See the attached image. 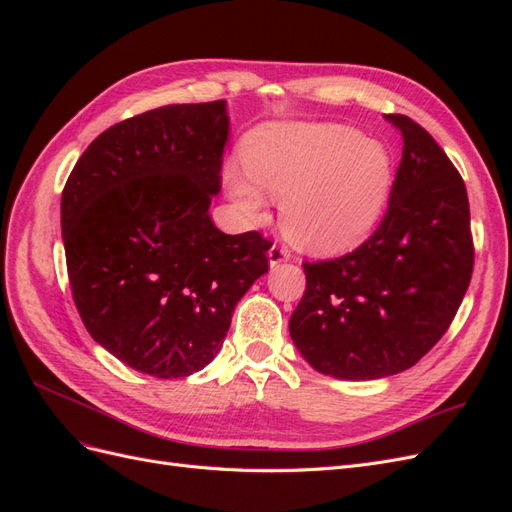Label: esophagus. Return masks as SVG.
<instances>
[{
    "label": "esophagus",
    "mask_w": 512,
    "mask_h": 512,
    "mask_svg": "<svg viewBox=\"0 0 512 512\" xmlns=\"http://www.w3.org/2000/svg\"><path fill=\"white\" fill-rule=\"evenodd\" d=\"M286 260H290V252H288V247H284V245H271V250H269V265L271 267H277V265H282V262H286Z\"/></svg>",
    "instance_id": "34e87169"
}]
</instances>
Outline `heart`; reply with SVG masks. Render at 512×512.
<instances>
[{
	"instance_id": "obj_1",
	"label": "heart",
	"mask_w": 512,
	"mask_h": 512,
	"mask_svg": "<svg viewBox=\"0 0 512 512\" xmlns=\"http://www.w3.org/2000/svg\"><path fill=\"white\" fill-rule=\"evenodd\" d=\"M241 158L261 190L284 198L288 239L316 254L359 245L380 220L393 183L389 151L337 123H267L247 134ZM224 179L237 207L258 218L265 196L257 184L235 166Z\"/></svg>"
}]
</instances>
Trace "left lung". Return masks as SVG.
Wrapping results in <instances>:
<instances>
[{"label":"left lung","instance_id":"1","mask_svg":"<svg viewBox=\"0 0 512 512\" xmlns=\"http://www.w3.org/2000/svg\"><path fill=\"white\" fill-rule=\"evenodd\" d=\"M404 151L380 226L354 252L303 262L290 337L324 376L376 380L410 369L451 327L474 269L466 183L433 136L384 115Z\"/></svg>","mask_w":512,"mask_h":512}]
</instances>
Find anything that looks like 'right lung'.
Here are the masks:
<instances>
[{
    "mask_svg": "<svg viewBox=\"0 0 512 512\" xmlns=\"http://www.w3.org/2000/svg\"><path fill=\"white\" fill-rule=\"evenodd\" d=\"M226 100L168 104L91 143L61 194L74 305L89 335L153 378L209 365L243 294L269 271L271 241L224 235L209 205L222 188Z\"/></svg>",
    "mask_w": 512,
    "mask_h": 512,
    "instance_id": "add662e5",
    "label": "right lung"
}]
</instances>
